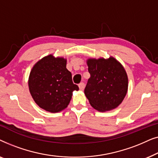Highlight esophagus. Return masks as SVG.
<instances>
[{"label":"esophagus","instance_id":"esophagus-1","mask_svg":"<svg viewBox=\"0 0 158 158\" xmlns=\"http://www.w3.org/2000/svg\"><path fill=\"white\" fill-rule=\"evenodd\" d=\"M78 86H79L80 90H83L84 89V87H85V84H84V83H81L78 85Z\"/></svg>","mask_w":158,"mask_h":158}]
</instances>
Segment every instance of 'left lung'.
Returning <instances> with one entry per match:
<instances>
[{
    "label": "left lung",
    "instance_id": "obj_1",
    "mask_svg": "<svg viewBox=\"0 0 158 158\" xmlns=\"http://www.w3.org/2000/svg\"><path fill=\"white\" fill-rule=\"evenodd\" d=\"M88 79L84 93L90 104L99 111L116 109L128 89L126 71L115 58L88 59Z\"/></svg>",
    "mask_w": 158,
    "mask_h": 158
}]
</instances>
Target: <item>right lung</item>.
<instances>
[{
    "instance_id": "right-lung-1",
    "label": "right lung",
    "mask_w": 158,
    "mask_h": 158,
    "mask_svg": "<svg viewBox=\"0 0 158 158\" xmlns=\"http://www.w3.org/2000/svg\"><path fill=\"white\" fill-rule=\"evenodd\" d=\"M66 63L63 57L55 58L49 55L36 62L30 73V94L36 104L45 111H62L70 103L73 92L79 90L73 83Z\"/></svg>"
}]
</instances>
